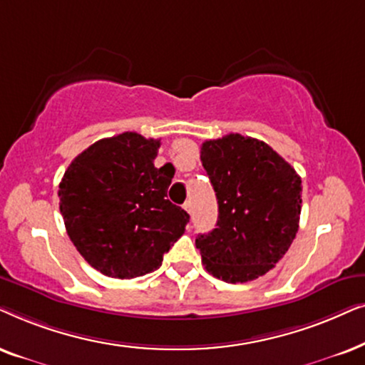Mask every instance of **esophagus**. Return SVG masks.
Segmentation results:
<instances>
[{"label":"esophagus","instance_id":"34e87169","mask_svg":"<svg viewBox=\"0 0 365 365\" xmlns=\"http://www.w3.org/2000/svg\"><path fill=\"white\" fill-rule=\"evenodd\" d=\"M183 208H185V210H187L188 213H192V202L188 200V202L183 203Z\"/></svg>","mask_w":365,"mask_h":365}]
</instances>
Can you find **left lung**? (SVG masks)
<instances>
[{
    "instance_id": "left-lung-1",
    "label": "left lung",
    "mask_w": 365,
    "mask_h": 365,
    "mask_svg": "<svg viewBox=\"0 0 365 365\" xmlns=\"http://www.w3.org/2000/svg\"><path fill=\"white\" fill-rule=\"evenodd\" d=\"M200 160L218 203L217 228L195 240L203 265L228 284L259 279L295 239L302 180L265 142L239 133L207 140Z\"/></svg>"
}]
</instances>
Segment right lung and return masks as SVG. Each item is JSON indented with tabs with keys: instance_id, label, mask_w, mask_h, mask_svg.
Wrapping results in <instances>:
<instances>
[{
	"instance_id": "add662e5",
	"label": "right lung",
	"mask_w": 365,
	"mask_h": 365,
	"mask_svg": "<svg viewBox=\"0 0 365 365\" xmlns=\"http://www.w3.org/2000/svg\"><path fill=\"white\" fill-rule=\"evenodd\" d=\"M160 140L125 132L81 152L63 175L60 212L73 245L113 279H135L162 265L190 215L167 198L170 163L157 168Z\"/></svg>"
}]
</instances>
